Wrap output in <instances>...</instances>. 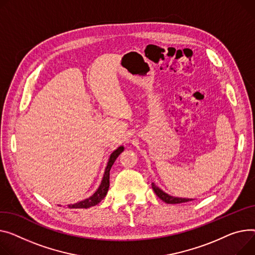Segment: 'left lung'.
<instances>
[{"instance_id": "1", "label": "left lung", "mask_w": 255, "mask_h": 255, "mask_svg": "<svg viewBox=\"0 0 255 255\" xmlns=\"http://www.w3.org/2000/svg\"><path fill=\"white\" fill-rule=\"evenodd\" d=\"M151 188L154 190V192L156 193V195L167 204H179V203H185V202H190L193 199H188V198H178V197H173L168 195L167 193L163 192L159 186H157L154 182L151 183Z\"/></svg>"}]
</instances>
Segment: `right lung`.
Returning a JSON list of instances; mask_svg holds the SVG:
<instances>
[{"instance_id": "add662e5", "label": "right lung", "mask_w": 255, "mask_h": 255, "mask_svg": "<svg viewBox=\"0 0 255 255\" xmlns=\"http://www.w3.org/2000/svg\"><path fill=\"white\" fill-rule=\"evenodd\" d=\"M123 150H124V146L121 145V146H119L116 150H114L111 154L109 162H108L107 167H106L103 180H101V182L98 186V189L95 191V193L87 199H85V200L80 201V202H77V203H75V204L67 205V207L75 208V209L76 208H89V207L97 205L99 202H101V200H103L107 196L109 188H110V171H111V168H112L113 164L115 163L116 159L119 157V155H120ZM58 206H61V205H58Z\"/></svg>"}]
</instances>
